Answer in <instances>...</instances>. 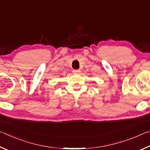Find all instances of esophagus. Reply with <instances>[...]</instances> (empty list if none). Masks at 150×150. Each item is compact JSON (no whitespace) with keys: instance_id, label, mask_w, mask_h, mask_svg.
<instances>
[{"instance_id":"obj_1","label":"esophagus","mask_w":150,"mask_h":150,"mask_svg":"<svg viewBox=\"0 0 150 150\" xmlns=\"http://www.w3.org/2000/svg\"><path fill=\"white\" fill-rule=\"evenodd\" d=\"M73 73H77V74H79V73H81V70H80V69H75V70L73 71Z\"/></svg>"}]
</instances>
